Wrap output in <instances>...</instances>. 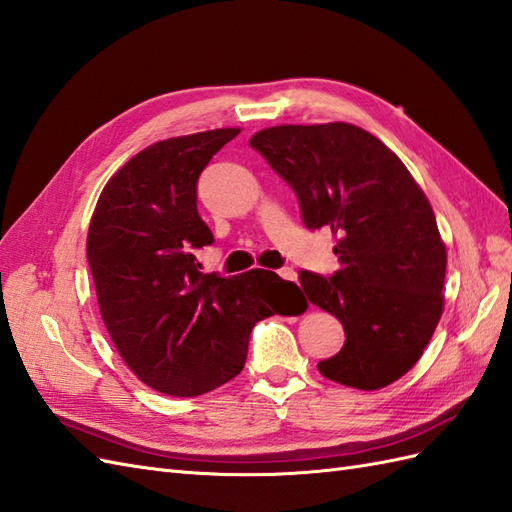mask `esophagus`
<instances>
[{"label": "esophagus", "instance_id": "34e87169", "mask_svg": "<svg viewBox=\"0 0 512 512\" xmlns=\"http://www.w3.org/2000/svg\"><path fill=\"white\" fill-rule=\"evenodd\" d=\"M276 273H278V276H280L282 280H289V282H295V280H297V273H295L293 269H289V267H284V269H278Z\"/></svg>", "mask_w": 512, "mask_h": 512}]
</instances>
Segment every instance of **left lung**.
<instances>
[{
  "label": "left lung",
  "mask_w": 512,
  "mask_h": 512,
  "mask_svg": "<svg viewBox=\"0 0 512 512\" xmlns=\"http://www.w3.org/2000/svg\"><path fill=\"white\" fill-rule=\"evenodd\" d=\"M289 182L308 230L328 228L341 269L302 271L308 299L345 328L321 376L384 389L415 367L443 315L445 243L426 193L404 162L352 123L273 126L249 139Z\"/></svg>",
  "instance_id": "1"
}]
</instances>
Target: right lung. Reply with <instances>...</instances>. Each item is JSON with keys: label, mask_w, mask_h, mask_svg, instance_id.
Here are the masks:
<instances>
[{"label": "right lung", "mask_w": 512, "mask_h": 512, "mask_svg": "<svg viewBox=\"0 0 512 512\" xmlns=\"http://www.w3.org/2000/svg\"><path fill=\"white\" fill-rule=\"evenodd\" d=\"M239 128L158 141L112 176L93 210L86 258L99 313L134 376L195 397L239 376L260 319L299 315L293 282L265 269L202 273L193 249L213 232L197 213V178Z\"/></svg>", "instance_id": "right-lung-1"}]
</instances>
